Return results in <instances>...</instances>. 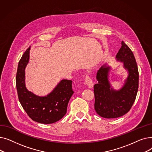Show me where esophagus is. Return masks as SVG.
Segmentation results:
<instances>
[{
    "mask_svg": "<svg viewBox=\"0 0 152 152\" xmlns=\"http://www.w3.org/2000/svg\"><path fill=\"white\" fill-rule=\"evenodd\" d=\"M85 83L87 86H88V87H89V88H92L94 86V83L92 82V79L89 76L87 75L86 76V78H85Z\"/></svg>",
    "mask_w": 152,
    "mask_h": 152,
    "instance_id": "obj_1",
    "label": "esophagus"
}]
</instances>
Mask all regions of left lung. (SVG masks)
I'll return each instance as SVG.
<instances>
[{"mask_svg": "<svg viewBox=\"0 0 152 152\" xmlns=\"http://www.w3.org/2000/svg\"><path fill=\"white\" fill-rule=\"evenodd\" d=\"M116 54V60L123 63L127 76L123 86L115 90L109 81L110 66L104 64L97 71L98 84L94 86V108L97 113L105 118H116L123 116L131 108L139 87V71L134 55L123 41Z\"/></svg>", "mask_w": 152, "mask_h": 152, "instance_id": "8db88e82", "label": "left lung"}]
</instances>
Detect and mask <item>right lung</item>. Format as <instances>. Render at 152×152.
<instances>
[{
  "instance_id": "right-lung-1",
  "label": "right lung",
  "mask_w": 152,
  "mask_h": 152,
  "mask_svg": "<svg viewBox=\"0 0 152 152\" xmlns=\"http://www.w3.org/2000/svg\"><path fill=\"white\" fill-rule=\"evenodd\" d=\"M30 49L31 47L24 53L18 63L16 76L18 99L33 121L52 124L59 121L66 113L68 102L74 93L72 81L62 79L50 93L43 97L29 91L25 85V68L29 63Z\"/></svg>"
}]
</instances>
